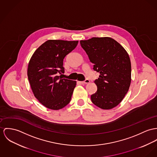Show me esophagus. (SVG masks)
Returning <instances> with one entry per match:
<instances>
[{
    "label": "esophagus",
    "mask_w": 157,
    "mask_h": 157,
    "mask_svg": "<svg viewBox=\"0 0 157 157\" xmlns=\"http://www.w3.org/2000/svg\"><path fill=\"white\" fill-rule=\"evenodd\" d=\"M81 84H88V83H90V81L89 80V79H86L85 81H81V82H79Z\"/></svg>",
    "instance_id": "obj_1"
}]
</instances>
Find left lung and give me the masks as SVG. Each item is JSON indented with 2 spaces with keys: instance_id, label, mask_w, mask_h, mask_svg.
Returning a JSON list of instances; mask_svg holds the SVG:
<instances>
[{
  "instance_id": "obj_1",
  "label": "left lung",
  "mask_w": 157,
  "mask_h": 157,
  "mask_svg": "<svg viewBox=\"0 0 157 157\" xmlns=\"http://www.w3.org/2000/svg\"><path fill=\"white\" fill-rule=\"evenodd\" d=\"M80 44L94 64L93 69L100 73L99 78L94 81L97 90L91 96L92 102L103 109L116 107L131 84L132 66L127 52L109 37H92L81 40Z\"/></svg>"
}]
</instances>
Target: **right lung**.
<instances>
[{"label": "right lung", "instance_id": "add662e5", "mask_svg": "<svg viewBox=\"0 0 157 157\" xmlns=\"http://www.w3.org/2000/svg\"><path fill=\"white\" fill-rule=\"evenodd\" d=\"M78 44V40H48L30 60L27 76L31 88L38 101L47 108L59 110L71 101L76 82L62 78L63 60Z\"/></svg>", "mask_w": 157, "mask_h": 157}]
</instances>
